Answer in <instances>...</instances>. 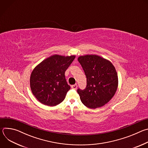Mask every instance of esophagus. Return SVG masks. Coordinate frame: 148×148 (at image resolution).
<instances>
[{
  "label": "esophagus",
  "instance_id": "34e87169",
  "mask_svg": "<svg viewBox=\"0 0 148 148\" xmlns=\"http://www.w3.org/2000/svg\"><path fill=\"white\" fill-rule=\"evenodd\" d=\"M71 88L73 90H76L77 88V84H74V85L71 86Z\"/></svg>",
  "mask_w": 148,
  "mask_h": 148
}]
</instances>
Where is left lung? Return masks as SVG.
Returning a JSON list of instances; mask_svg holds the SVG:
<instances>
[{
  "instance_id": "1",
  "label": "left lung",
  "mask_w": 148,
  "mask_h": 148,
  "mask_svg": "<svg viewBox=\"0 0 148 148\" xmlns=\"http://www.w3.org/2000/svg\"><path fill=\"white\" fill-rule=\"evenodd\" d=\"M78 61L87 78L86 88L77 90L82 103L91 109L103 106L114 97L118 88L115 68L110 61L97 55L79 56Z\"/></svg>"
}]
</instances>
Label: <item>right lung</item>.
<instances>
[{"label": "right lung", "mask_w": 148, "mask_h": 148, "mask_svg": "<svg viewBox=\"0 0 148 148\" xmlns=\"http://www.w3.org/2000/svg\"><path fill=\"white\" fill-rule=\"evenodd\" d=\"M75 57L53 55L34 68L30 75V88L39 102L53 107L64 99L70 89L65 72Z\"/></svg>", "instance_id": "1"}]
</instances>
